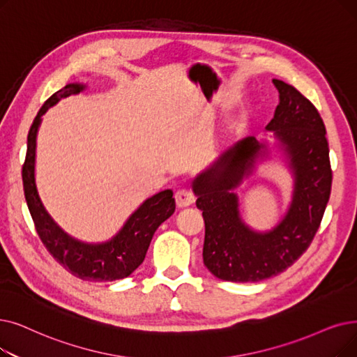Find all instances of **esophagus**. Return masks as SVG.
Instances as JSON below:
<instances>
[{"mask_svg": "<svg viewBox=\"0 0 357 357\" xmlns=\"http://www.w3.org/2000/svg\"><path fill=\"white\" fill-rule=\"evenodd\" d=\"M175 199H176V206L178 207H188L194 203V194L187 190V188H182L179 191H176L175 194Z\"/></svg>", "mask_w": 357, "mask_h": 357, "instance_id": "obj_1", "label": "esophagus"}]
</instances>
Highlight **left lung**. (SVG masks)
I'll use <instances>...</instances> for the list:
<instances>
[{"mask_svg": "<svg viewBox=\"0 0 357 357\" xmlns=\"http://www.w3.org/2000/svg\"><path fill=\"white\" fill-rule=\"evenodd\" d=\"M273 84L278 105L266 131L274 142L245 137L192 181L206 223L204 266L225 282L255 283L289 268L311 245L330 199V150L317 107L293 86L277 79ZM277 155L292 175V199L274 228L255 231L244 223L234 191Z\"/></svg>", "mask_w": 357, "mask_h": 357, "instance_id": "obj_1", "label": "left lung"}]
</instances>
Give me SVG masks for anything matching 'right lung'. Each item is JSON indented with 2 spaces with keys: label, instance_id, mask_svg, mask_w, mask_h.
Instances as JSON below:
<instances>
[{
  "label": "right lung",
  "instance_id": "right-lung-1",
  "mask_svg": "<svg viewBox=\"0 0 357 357\" xmlns=\"http://www.w3.org/2000/svg\"><path fill=\"white\" fill-rule=\"evenodd\" d=\"M87 86L70 83L43 103L27 135L23 165V187L27 207L38 234L51 255L73 275L87 282H114L132 274L146 258L154 231L175 211L172 190H163L144 199L116 234L105 242H84L61 227L43 206L36 187V138L42 116L61 99L79 95Z\"/></svg>",
  "mask_w": 357,
  "mask_h": 357
}]
</instances>
